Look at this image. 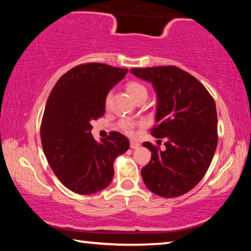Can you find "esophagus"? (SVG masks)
<instances>
[{
    "mask_svg": "<svg viewBox=\"0 0 251 251\" xmlns=\"http://www.w3.org/2000/svg\"><path fill=\"white\" fill-rule=\"evenodd\" d=\"M139 147V144L136 143L134 141H130V148H133V150H137Z\"/></svg>",
    "mask_w": 251,
    "mask_h": 251,
    "instance_id": "obj_1",
    "label": "esophagus"
}]
</instances>
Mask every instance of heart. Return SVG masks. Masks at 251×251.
<instances>
[{
  "label": "heart",
  "mask_w": 251,
  "mask_h": 251,
  "mask_svg": "<svg viewBox=\"0 0 251 251\" xmlns=\"http://www.w3.org/2000/svg\"><path fill=\"white\" fill-rule=\"evenodd\" d=\"M126 91L135 101L146 100L148 96L147 87L143 83L137 82V80H131V82L127 83ZM110 97H112V93L109 92L107 93V95L105 96V106H108L110 101ZM118 127H120V128L127 135H133L134 128H135V123L129 120H122L120 121V123H118Z\"/></svg>",
  "instance_id": "obj_1"
}]
</instances>
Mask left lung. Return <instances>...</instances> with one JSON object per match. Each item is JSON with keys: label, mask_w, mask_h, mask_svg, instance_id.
Listing matches in <instances>:
<instances>
[{"label": "left lung", "mask_w": 251, "mask_h": 251, "mask_svg": "<svg viewBox=\"0 0 251 251\" xmlns=\"http://www.w3.org/2000/svg\"><path fill=\"white\" fill-rule=\"evenodd\" d=\"M130 72L155 88L156 125L151 134L166 138L165 151L143 144L151 151V161L142 169L143 180L160 197L181 196L201 180L217 147L215 100L196 77L176 66Z\"/></svg>", "instance_id": "left-lung-1"}]
</instances>
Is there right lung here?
Instances as JSON below:
<instances>
[{
    "label": "right lung",
    "mask_w": 251,
    "mask_h": 251,
    "mask_svg": "<svg viewBox=\"0 0 251 251\" xmlns=\"http://www.w3.org/2000/svg\"><path fill=\"white\" fill-rule=\"evenodd\" d=\"M127 72L101 63L75 66L57 80L46 101L42 147L55 175L76 194L106 188L114 176V160L129 148L118 131L100 143L91 133V122L105 113V96Z\"/></svg>",
    "instance_id": "add662e5"
}]
</instances>
